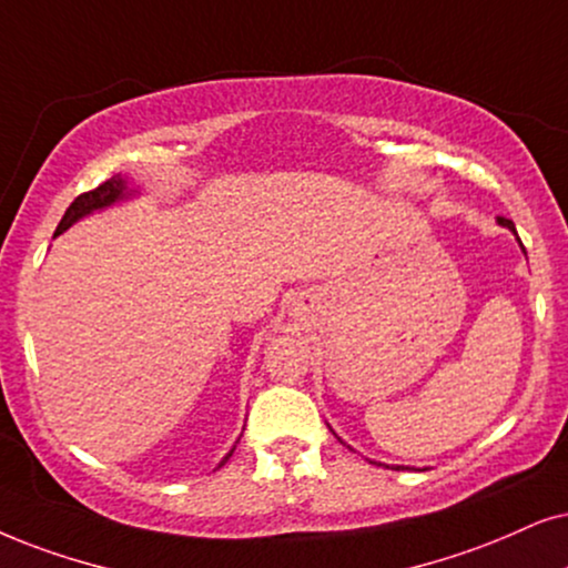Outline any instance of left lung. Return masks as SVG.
<instances>
[{
    "label": "left lung",
    "instance_id": "obj_1",
    "mask_svg": "<svg viewBox=\"0 0 568 568\" xmlns=\"http://www.w3.org/2000/svg\"><path fill=\"white\" fill-rule=\"evenodd\" d=\"M498 222H500V225H504V227H508V231H511V233H516V227H514V222H511V220H506V217H498ZM516 241L521 243L519 235H516ZM341 443H343V440H341ZM377 466H379V464H377ZM396 469H404V466H396Z\"/></svg>",
    "mask_w": 568,
    "mask_h": 568
}]
</instances>
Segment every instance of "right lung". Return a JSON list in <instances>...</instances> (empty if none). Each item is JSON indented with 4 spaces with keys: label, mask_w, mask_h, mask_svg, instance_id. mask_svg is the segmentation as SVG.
<instances>
[{
    "label": "right lung",
    "mask_w": 568,
    "mask_h": 568,
    "mask_svg": "<svg viewBox=\"0 0 568 568\" xmlns=\"http://www.w3.org/2000/svg\"><path fill=\"white\" fill-rule=\"evenodd\" d=\"M131 193H135V191H128V181H125L123 175H114V178H110V181H104L102 185H99V189L81 193V196H78L73 204L68 206V212H64V217L60 220V225H57L54 235H60V233L68 231V227L73 225V222L85 217V214H91V212H97V210H104V206L114 204V201L128 199V196H131ZM233 450L225 458H222V464H225L227 458L233 456Z\"/></svg>",
    "instance_id": "1"
}]
</instances>
